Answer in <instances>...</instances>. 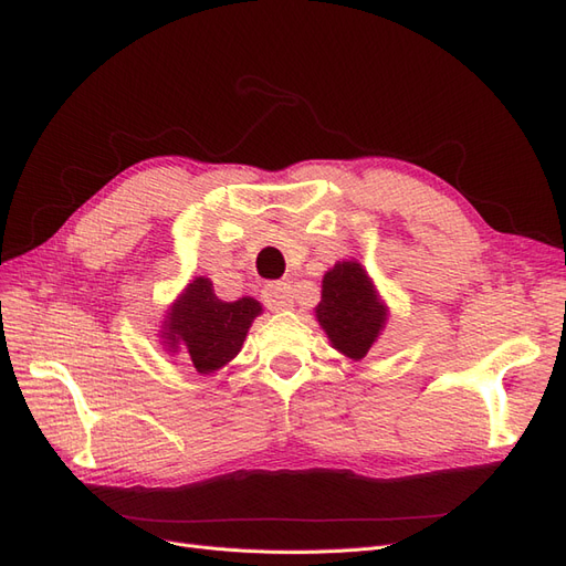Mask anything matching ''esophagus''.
Wrapping results in <instances>:
<instances>
[{
  "label": "esophagus",
  "mask_w": 566,
  "mask_h": 566,
  "mask_svg": "<svg viewBox=\"0 0 566 566\" xmlns=\"http://www.w3.org/2000/svg\"><path fill=\"white\" fill-rule=\"evenodd\" d=\"M262 297L271 312H283L293 306V290H290L287 283H269L262 290Z\"/></svg>",
  "instance_id": "34e87169"
}]
</instances>
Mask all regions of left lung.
I'll use <instances>...</instances> for the list:
<instances>
[{
  "instance_id": "8db88e82",
  "label": "left lung",
  "mask_w": 566,
  "mask_h": 566,
  "mask_svg": "<svg viewBox=\"0 0 566 566\" xmlns=\"http://www.w3.org/2000/svg\"><path fill=\"white\" fill-rule=\"evenodd\" d=\"M316 321L331 347L352 361H361L382 335L389 306L380 297L368 271L356 260H342L325 271Z\"/></svg>"
}]
</instances>
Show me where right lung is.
I'll list each match as a JSON object with an SVG mask.
<instances>
[{
    "label": "right lung",
    "instance_id": "obj_1",
    "mask_svg": "<svg viewBox=\"0 0 566 566\" xmlns=\"http://www.w3.org/2000/svg\"><path fill=\"white\" fill-rule=\"evenodd\" d=\"M262 312L254 297L219 300L212 281L196 276L167 306L160 325L163 349L172 356L184 354L200 375H212L243 349L250 325Z\"/></svg>",
    "mask_w": 566,
    "mask_h": 566
}]
</instances>
